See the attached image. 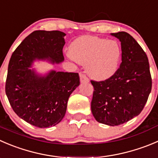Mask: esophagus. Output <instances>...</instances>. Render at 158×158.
<instances>
[{"mask_svg":"<svg viewBox=\"0 0 158 158\" xmlns=\"http://www.w3.org/2000/svg\"><path fill=\"white\" fill-rule=\"evenodd\" d=\"M79 76H80V82H88L89 81V78L87 77V76H85L84 73H81L80 75H79Z\"/></svg>","mask_w":158,"mask_h":158,"instance_id":"esophagus-1","label":"esophagus"}]
</instances>
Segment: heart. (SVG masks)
<instances>
[{"label": "heart", "mask_w": 158, "mask_h": 158, "mask_svg": "<svg viewBox=\"0 0 158 158\" xmlns=\"http://www.w3.org/2000/svg\"><path fill=\"white\" fill-rule=\"evenodd\" d=\"M70 55L85 65L87 73L97 80L111 77L117 70L121 48L116 41L94 36H82L71 44Z\"/></svg>", "instance_id": "1"}]
</instances>
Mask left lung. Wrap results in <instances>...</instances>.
Masks as SVG:
<instances>
[{
  "mask_svg": "<svg viewBox=\"0 0 158 158\" xmlns=\"http://www.w3.org/2000/svg\"><path fill=\"white\" fill-rule=\"evenodd\" d=\"M121 42L122 62L116 73L93 85L91 110L99 123L118 126L138 116L151 91L148 56L140 45L125 31L113 33Z\"/></svg>",
  "mask_w": 158,
  "mask_h": 158,
  "instance_id": "obj_1",
  "label": "left lung"
}]
</instances>
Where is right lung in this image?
Instances as JSON below:
<instances>
[{"label":"right lung","instance_id":"1","mask_svg":"<svg viewBox=\"0 0 158 158\" xmlns=\"http://www.w3.org/2000/svg\"><path fill=\"white\" fill-rule=\"evenodd\" d=\"M65 34L60 31H35L24 38L10 57L5 92L15 113L40 128L58 124L63 119L71 93L79 85V73L52 71L38 76L28 69L35 59L64 60Z\"/></svg>","mask_w":158,"mask_h":158}]
</instances>
